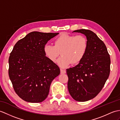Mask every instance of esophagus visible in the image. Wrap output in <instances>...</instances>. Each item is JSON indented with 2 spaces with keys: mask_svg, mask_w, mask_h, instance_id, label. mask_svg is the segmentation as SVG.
<instances>
[{
  "mask_svg": "<svg viewBox=\"0 0 120 120\" xmlns=\"http://www.w3.org/2000/svg\"><path fill=\"white\" fill-rule=\"evenodd\" d=\"M60 72L61 74H64L66 73V71L64 70V69H60Z\"/></svg>",
  "mask_w": 120,
  "mask_h": 120,
  "instance_id": "esophagus-1",
  "label": "esophagus"
}]
</instances>
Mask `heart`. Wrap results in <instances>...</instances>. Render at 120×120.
<instances>
[{
  "mask_svg": "<svg viewBox=\"0 0 120 120\" xmlns=\"http://www.w3.org/2000/svg\"><path fill=\"white\" fill-rule=\"evenodd\" d=\"M88 47V41L85 36L63 34L55 39L54 45L46 44L43 51L45 56L52 62H55L59 55H62L58 61L61 68H66L71 63L75 64L82 60Z\"/></svg>",
  "mask_w": 120,
  "mask_h": 120,
  "instance_id": "b5f03b06",
  "label": "heart"
}]
</instances>
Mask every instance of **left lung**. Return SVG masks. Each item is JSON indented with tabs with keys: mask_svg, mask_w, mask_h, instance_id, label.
Returning <instances> with one entry per match:
<instances>
[{
	"mask_svg": "<svg viewBox=\"0 0 120 120\" xmlns=\"http://www.w3.org/2000/svg\"><path fill=\"white\" fill-rule=\"evenodd\" d=\"M73 32L84 34L88 47L78 64L66 69L68 87L74 100L85 102L94 98L103 87L109 76L110 59L105 44L95 33L85 29Z\"/></svg>",
	"mask_w": 120,
	"mask_h": 120,
	"instance_id": "left-lung-1",
	"label": "left lung"
}]
</instances>
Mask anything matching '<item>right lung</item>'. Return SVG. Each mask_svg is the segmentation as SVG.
<instances>
[{
	"label": "right lung",
	"instance_id": "add662e5",
	"mask_svg": "<svg viewBox=\"0 0 120 120\" xmlns=\"http://www.w3.org/2000/svg\"><path fill=\"white\" fill-rule=\"evenodd\" d=\"M59 33L32 32L19 40L9 59V75L16 93L24 101H43L60 68L44 53V46Z\"/></svg>",
	"mask_w": 120,
	"mask_h": 120
}]
</instances>
